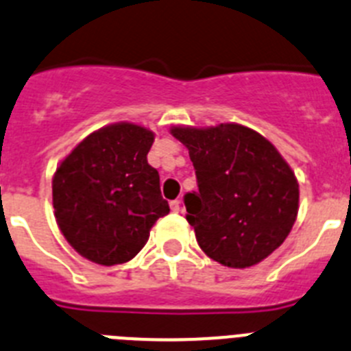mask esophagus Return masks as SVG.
Returning a JSON list of instances; mask_svg holds the SVG:
<instances>
[{"mask_svg":"<svg viewBox=\"0 0 351 351\" xmlns=\"http://www.w3.org/2000/svg\"><path fill=\"white\" fill-rule=\"evenodd\" d=\"M170 210H172V213H179V210H181V200H172V202H170Z\"/></svg>","mask_w":351,"mask_h":351,"instance_id":"1","label":"esophagus"}]
</instances>
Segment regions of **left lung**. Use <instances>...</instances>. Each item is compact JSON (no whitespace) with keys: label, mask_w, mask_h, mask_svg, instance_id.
<instances>
[{"label":"left lung","mask_w":351,"mask_h":351,"mask_svg":"<svg viewBox=\"0 0 351 351\" xmlns=\"http://www.w3.org/2000/svg\"><path fill=\"white\" fill-rule=\"evenodd\" d=\"M188 147L198 191L184 195L198 246L226 267L246 269L283 244L299 209V184L278 149L241 125L172 128Z\"/></svg>","instance_id":"obj_1"}]
</instances>
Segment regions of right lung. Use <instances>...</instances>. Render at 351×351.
<instances>
[{
    "label": "right lung",
    "instance_id": "obj_1",
    "mask_svg": "<svg viewBox=\"0 0 351 351\" xmlns=\"http://www.w3.org/2000/svg\"><path fill=\"white\" fill-rule=\"evenodd\" d=\"M153 132L117 123L84 138L52 179V204L64 239L100 265L125 263L147 243L170 207L160 173L147 163Z\"/></svg>",
    "mask_w": 351,
    "mask_h": 351
}]
</instances>
